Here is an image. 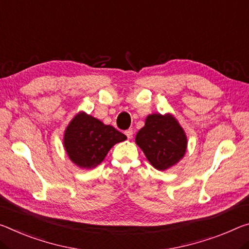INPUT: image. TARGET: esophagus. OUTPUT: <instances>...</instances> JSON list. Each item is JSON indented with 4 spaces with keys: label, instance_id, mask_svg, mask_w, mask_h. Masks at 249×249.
Segmentation results:
<instances>
[{
    "label": "esophagus",
    "instance_id": "1",
    "mask_svg": "<svg viewBox=\"0 0 249 249\" xmlns=\"http://www.w3.org/2000/svg\"><path fill=\"white\" fill-rule=\"evenodd\" d=\"M133 133H134V132H133V129H132V128H129V129H127V131L125 132V135L127 136V139H128V140H131L132 137H133Z\"/></svg>",
    "mask_w": 249,
    "mask_h": 249
}]
</instances>
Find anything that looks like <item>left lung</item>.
Wrapping results in <instances>:
<instances>
[{
  "mask_svg": "<svg viewBox=\"0 0 249 249\" xmlns=\"http://www.w3.org/2000/svg\"><path fill=\"white\" fill-rule=\"evenodd\" d=\"M135 143L152 166L166 171L184 157L187 136L174 115L155 113L146 117L144 127L136 134Z\"/></svg>",
  "mask_w": 249,
  "mask_h": 249,
  "instance_id": "obj_1",
  "label": "left lung"
}]
</instances>
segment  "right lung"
I'll return each instance as SVG.
<instances>
[{"mask_svg":"<svg viewBox=\"0 0 249 249\" xmlns=\"http://www.w3.org/2000/svg\"><path fill=\"white\" fill-rule=\"evenodd\" d=\"M126 139L113 126L105 125L82 110L65 128L63 144L72 163L80 168L90 169L104 160L114 145Z\"/></svg>","mask_w":249,"mask_h":249,"instance_id":"1","label":"right lung"}]
</instances>
